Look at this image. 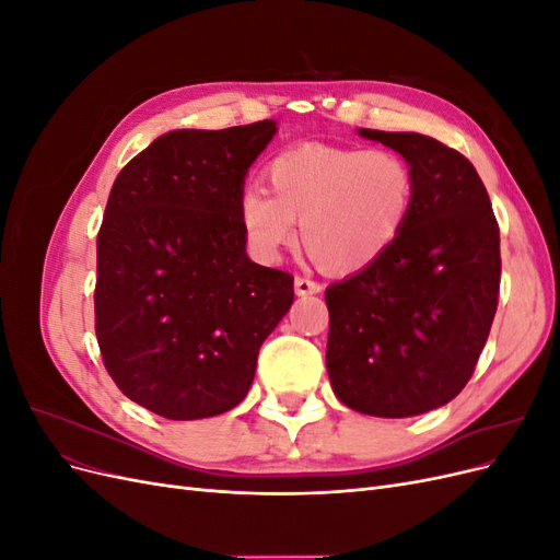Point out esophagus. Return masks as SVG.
Returning <instances> with one entry per match:
<instances>
[{
    "label": "esophagus",
    "instance_id": "34e87169",
    "mask_svg": "<svg viewBox=\"0 0 560 560\" xmlns=\"http://www.w3.org/2000/svg\"><path fill=\"white\" fill-rule=\"evenodd\" d=\"M294 292H296V296H311V294H319L322 287H319L315 280L296 278V280H294Z\"/></svg>",
    "mask_w": 560,
    "mask_h": 560
}]
</instances>
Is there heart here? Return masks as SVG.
Returning <instances> with one entry per match:
<instances>
[{
    "label": "heart",
    "mask_w": 560,
    "mask_h": 560,
    "mask_svg": "<svg viewBox=\"0 0 560 560\" xmlns=\"http://www.w3.org/2000/svg\"><path fill=\"white\" fill-rule=\"evenodd\" d=\"M268 191L238 198L245 241L259 261H278L301 235L331 276H352L395 247L416 206V175L393 151L296 144L266 167Z\"/></svg>",
    "instance_id": "b5f03b06"
}]
</instances>
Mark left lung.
Listing matches in <instances>:
<instances>
[{
	"mask_svg": "<svg viewBox=\"0 0 560 560\" xmlns=\"http://www.w3.org/2000/svg\"><path fill=\"white\" fill-rule=\"evenodd\" d=\"M411 165L416 206L383 259L327 287V374L348 409L428 413L460 395L500 292V229L474 165L420 132L358 128Z\"/></svg>",
	"mask_w": 560,
	"mask_h": 560,
	"instance_id": "left-lung-1",
	"label": "left lung"
}]
</instances>
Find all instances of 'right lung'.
Here are the masks:
<instances>
[{"instance_id":"right-lung-1","label":"right lung","mask_w":560,"mask_h":560,"mask_svg":"<svg viewBox=\"0 0 560 560\" xmlns=\"http://www.w3.org/2000/svg\"><path fill=\"white\" fill-rule=\"evenodd\" d=\"M276 121L171 130L118 173L97 233L95 334L109 376L147 411L198 420L238 406L294 278L254 264L238 219Z\"/></svg>"}]
</instances>
